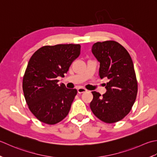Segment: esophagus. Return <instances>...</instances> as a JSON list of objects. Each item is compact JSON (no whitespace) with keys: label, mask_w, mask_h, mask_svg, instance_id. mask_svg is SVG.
Segmentation results:
<instances>
[{"label":"esophagus","mask_w":157,"mask_h":157,"mask_svg":"<svg viewBox=\"0 0 157 157\" xmlns=\"http://www.w3.org/2000/svg\"><path fill=\"white\" fill-rule=\"evenodd\" d=\"M77 91L78 94H82V93H85L87 91V89H85V88H82V87H79L78 88Z\"/></svg>","instance_id":"esophagus-1"}]
</instances>
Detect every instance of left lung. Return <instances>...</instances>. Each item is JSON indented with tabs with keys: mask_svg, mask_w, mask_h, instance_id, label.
Here are the masks:
<instances>
[{
	"mask_svg": "<svg viewBox=\"0 0 157 157\" xmlns=\"http://www.w3.org/2000/svg\"><path fill=\"white\" fill-rule=\"evenodd\" d=\"M91 51L100 63V77L108 82L104 84L106 92L104 95L92 91L91 110L103 122H118L129 113L137 96V82L132 57L114 40L95 43Z\"/></svg>",
	"mask_w": 157,
	"mask_h": 157,
	"instance_id": "obj_1",
	"label": "left lung"
}]
</instances>
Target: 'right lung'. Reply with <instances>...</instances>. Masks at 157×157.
Listing matches in <instances>:
<instances>
[{
  "label": "right lung",
  "mask_w": 157,
  "mask_h": 157,
  "mask_svg": "<svg viewBox=\"0 0 157 157\" xmlns=\"http://www.w3.org/2000/svg\"><path fill=\"white\" fill-rule=\"evenodd\" d=\"M80 53V44H56L42 47L30 57L22 88L31 113L42 123L56 124L68 115L77 91L58 85L57 78L64 76Z\"/></svg>",
  "instance_id": "right-lung-1"
}]
</instances>
